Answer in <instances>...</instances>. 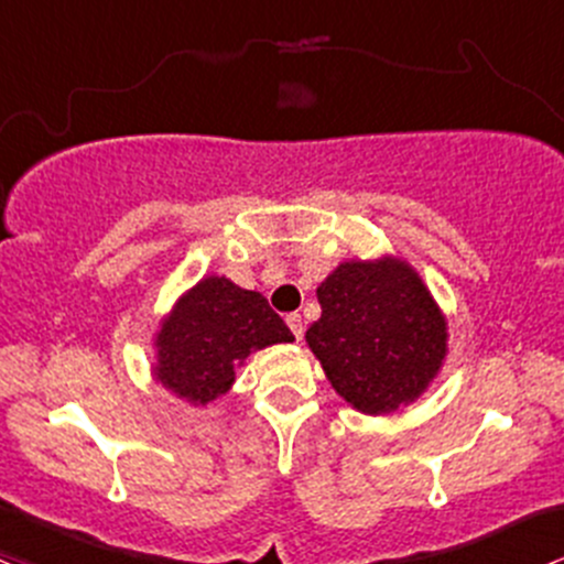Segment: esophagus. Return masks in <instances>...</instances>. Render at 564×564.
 <instances>
[{
    "mask_svg": "<svg viewBox=\"0 0 564 564\" xmlns=\"http://www.w3.org/2000/svg\"><path fill=\"white\" fill-rule=\"evenodd\" d=\"M286 324H289V329L294 332V337H297V340H302V332H305V324H302L300 313H289Z\"/></svg>",
    "mask_w": 564,
    "mask_h": 564,
    "instance_id": "obj_1",
    "label": "esophagus"
}]
</instances>
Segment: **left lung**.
Wrapping results in <instances>:
<instances>
[{
	"label": "left lung",
	"instance_id": "obj_1",
	"mask_svg": "<svg viewBox=\"0 0 564 564\" xmlns=\"http://www.w3.org/2000/svg\"><path fill=\"white\" fill-rule=\"evenodd\" d=\"M316 294L322 318L305 340L348 405L387 416L430 389L448 354V322L405 259L343 262Z\"/></svg>",
	"mask_w": 564,
	"mask_h": 564
}]
</instances>
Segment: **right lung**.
Here are the masks:
<instances>
[{
	"mask_svg": "<svg viewBox=\"0 0 564 564\" xmlns=\"http://www.w3.org/2000/svg\"><path fill=\"white\" fill-rule=\"evenodd\" d=\"M283 318L251 289L224 275H207L175 302L159 324L153 378L192 405L227 394L235 367L275 343H292Z\"/></svg>",
	"mask_w": 564,
	"mask_h": 564,
	"instance_id": "obj_1",
	"label": "right lung"
}]
</instances>
